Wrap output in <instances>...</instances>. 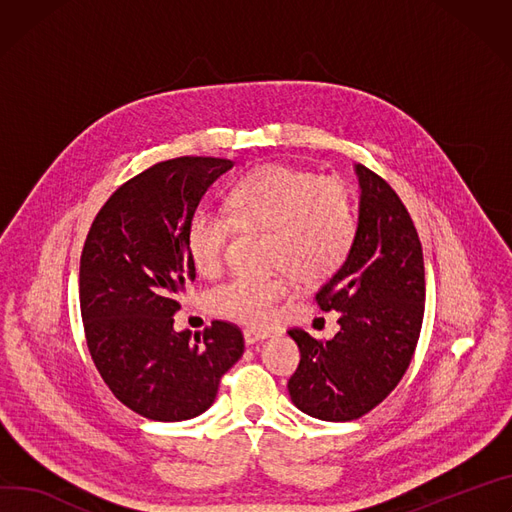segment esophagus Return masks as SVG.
Wrapping results in <instances>:
<instances>
[{
    "instance_id": "1",
    "label": "esophagus",
    "mask_w": 512,
    "mask_h": 512,
    "mask_svg": "<svg viewBox=\"0 0 512 512\" xmlns=\"http://www.w3.org/2000/svg\"><path fill=\"white\" fill-rule=\"evenodd\" d=\"M269 335L267 333H261V331H253V329H247L245 331V343L247 345H255V343H259V341H263V339H267Z\"/></svg>"
}]
</instances>
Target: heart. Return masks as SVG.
<instances>
[{
	"label": "heart",
	"instance_id": "heart-1",
	"mask_svg": "<svg viewBox=\"0 0 512 512\" xmlns=\"http://www.w3.org/2000/svg\"><path fill=\"white\" fill-rule=\"evenodd\" d=\"M226 210L198 208L185 226L194 267L214 275L241 230H267L265 267L275 273L237 275L210 294L212 308L232 320L263 327L290 290L329 280L347 261L357 216L347 183L337 175L267 163L239 177L226 192Z\"/></svg>",
	"mask_w": 512,
	"mask_h": 512
}]
</instances>
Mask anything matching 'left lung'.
I'll return each instance as SVG.
<instances>
[{
    "mask_svg": "<svg viewBox=\"0 0 512 512\" xmlns=\"http://www.w3.org/2000/svg\"><path fill=\"white\" fill-rule=\"evenodd\" d=\"M361 200L357 237L345 265L314 300L339 310L331 341L290 329L300 363L288 382L292 402L320 421L345 423L376 408L402 380L425 314V263L414 222L390 188L355 167Z\"/></svg>",
    "mask_w": 512,
    "mask_h": 512,
    "instance_id": "8db88e82",
    "label": "left lung"
}]
</instances>
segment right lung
Listing matches in <instances>:
<instances>
[{"instance_id":"add662e5","label":"right lung","mask_w":512,"mask_h":512,"mask_svg":"<svg viewBox=\"0 0 512 512\" xmlns=\"http://www.w3.org/2000/svg\"><path fill=\"white\" fill-rule=\"evenodd\" d=\"M230 167L218 157L155 163L108 198L81 251L89 355L112 394L151 421H188L208 410L220 378L245 351L232 322L214 320L194 337L173 331L179 296L196 277L185 226Z\"/></svg>"}]
</instances>
